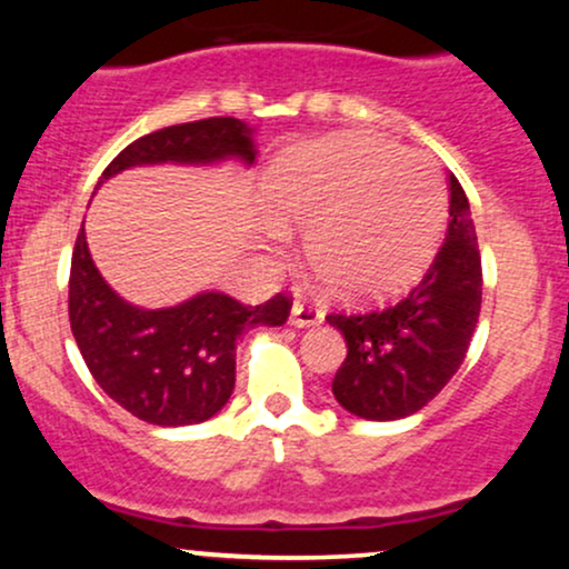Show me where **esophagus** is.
<instances>
[{"instance_id": "esophagus-1", "label": "esophagus", "mask_w": 569, "mask_h": 569, "mask_svg": "<svg viewBox=\"0 0 569 569\" xmlns=\"http://www.w3.org/2000/svg\"><path fill=\"white\" fill-rule=\"evenodd\" d=\"M321 321H323V312L318 310L316 305L293 302V307H291V326H297V329H310V326H318Z\"/></svg>"}]
</instances>
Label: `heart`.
<instances>
[{
    "label": "heart",
    "mask_w": 569,
    "mask_h": 569,
    "mask_svg": "<svg viewBox=\"0 0 569 569\" xmlns=\"http://www.w3.org/2000/svg\"><path fill=\"white\" fill-rule=\"evenodd\" d=\"M283 224L310 227L307 257L348 299H388L426 272L439 246L447 200L433 160L367 133L291 147L264 181ZM278 221L262 224L283 243Z\"/></svg>",
    "instance_id": "heart-1"
}]
</instances>
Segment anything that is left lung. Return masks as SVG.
<instances>
[{
	"label": "left lung",
	"instance_id": "8db88e82",
	"mask_svg": "<svg viewBox=\"0 0 569 569\" xmlns=\"http://www.w3.org/2000/svg\"><path fill=\"white\" fill-rule=\"evenodd\" d=\"M481 310V253L466 192L449 176L447 240L426 278L385 310L326 316L348 356L331 393L363 420H401L420 411L455 377Z\"/></svg>",
	"mask_w": 569,
	"mask_h": 569
}]
</instances>
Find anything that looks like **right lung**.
<instances>
[{"label":"right lung","mask_w":569,"mask_h":569,"mask_svg":"<svg viewBox=\"0 0 569 569\" xmlns=\"http://www.w3.org/2000/svg\"><path fill=\"white\" fill-rule=\"evenodd\" d=\"M251 133L234 117L154 130L128 143L98 187L128 168L158 162L213 166L234 158L251 166L257 158ZM289 312L286 293L251 307L219 291L143 310L109 289L90 257L84 227L77 234L69 276L71 335L103 393L149 426H194L217 415L234 388L238 337L253 326H283Z\"/></svg>","instance_id":"right-lung-1"}]
</instances>
